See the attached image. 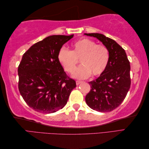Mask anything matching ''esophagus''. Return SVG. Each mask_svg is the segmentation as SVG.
Masks as SVG:
<instances>
[{"label": "esophagus", "mask_w": 149, "mask_h": 149, "mask_svg": "<svg viewBox=\"0 0 149 149\" xmlns=\"http://www.w3.org/2000/svg\"><path fill=\"white\" fill-rule=\"evenodd\" d=\"M82 83V81H76V84L77 85H79V84H81Z\"/></svg>", "instance_id": "esophagus-1"}]
</instances>
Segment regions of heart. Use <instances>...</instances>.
<instances>
[{"mask_svg":"<svg viewBox=\"0 0 149 149\" xmlns=\"http://www.w3.org/2000/svg\"><path fill=\"white\" fill-rule=\"evenodd\" d=\"M72 50L61 48L58 53V59L65 70L72 74L80 60L82 65L76 71L73 77L83 79L91 74L97 77L105 71L109 60V50L102 44H97L88 38L75 42Z\"/></svg>","mask_w":149,"mask_h":149,"instance_id":"1","label":"heart"}]
</instances>
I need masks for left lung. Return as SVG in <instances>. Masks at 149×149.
Returning a JSON list of instances; mask_svg holds the SVG:
<instances>
[{
  "label": "left lung",
  "instance_id": "8db88e82",
  "mask_svg": "<svg viewBox=\"0 0 149 149\" xmlns=\"http://www.w3.org/2000/svg\"><path fill=\"white\" fill-rule=\"evenodd\" d=\"M97 38L109 50L107 67L95 80L89 82L91 90L85 100L90 108L99 112H110L125 99L131 86L130 63L125 50L115 40L99 33H85Z\"/></svg>",
  "mask_w": 149,
  "mask_h": 149
}]
</instances>
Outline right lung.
<instances>
[{
  "mask_svg": "<svg viewBox=\"0 0 149 149\" xmlns=\"http://www.w3.org/2000/svg\"><path fill=\"white\" fill-rule=\"evenodd\" d=\"M73 36H48L34 44L22 56L18 68L19 91L27 105L37 112L52 113L62 109L76 87L58 59L59 50Z\"/></svg>",
  "mask_w": 149,
  "mask_h": 149,
  "instance_id": "add662e5",
  "label": "right lung"
}]
</instances>
